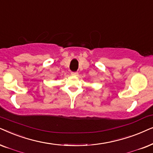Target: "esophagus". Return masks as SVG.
Instances as JSON below:
<instances>
[{"instance_id": "1", "label": "esophagus", "mask_w": 153, "mask_h": 153, "mask_svg": "<svg viewBox=\"0 0 153 153\" xmlns=\"http://www.w3.org/2000/svg\"><path fill=\"white\" fill-rule=\"evenodd\" d=\"M71 75H72L73 76H77V75H78V72H71Z\"/></svg>"}]
</instances>
